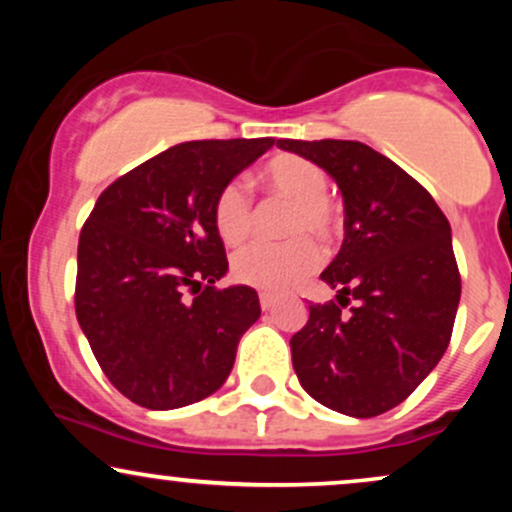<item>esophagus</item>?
I'll return each instance as SVG.
<instances>
[{"mask_svg":"<svg viewBox=\"0 0 512 512\" xmlns=\"http://www.w3.org/2000/svg\"><path fill=\"white\" fill-rule=\"evenodd\" d=\"M276 305V298L269 296V293H260V308L262 310H272Z\"/></svg>","mask_w":512,"mask_h":512,"instance_id":"esophagus-1","label":"esophagus"}]
</instances>
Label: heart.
Returning a JSON list of instances; mask_svg holds the SVG:
<instances>
[{"label":"heart","mask_w":512,"mask_h":512,"mask_svg":"<svg viewBox=\"0 0 512 512\" xmlns=\"http://www.w3.org/2000/svg\"><path fill=\"white\" fill-rule=\"evenodd\" d=\"M260 185L272 199L289 202L284 233L286 243H255L238 250L233 257V276L240 284L260 291L284 293L305 276L320 269L325 252L320 243H332L339 233V214L327 197L330 175L320 163L298 154H279L264 163ZM216 233L223 243L240 245L255 228V202L245 182L231 180L214 199Z\"/></svg>","instance_id":"1"}]
</instances>
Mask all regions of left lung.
<instances>
[{"instance_id":"8db88e82","label":"left lung","mask_w":512,"mask_h":512,"mask_svg":"<svg viewBox=\"0 0 512 512\" xmlns=\"http://www.w3.org/2000/svg\"><path fill=\"white\" fill-rule=\"evenodd\" d=\"M320 163L344 197V243L320 274L337 303L308 305L291 337L303 390L339 414L370 419L402 404L448 349L460 303L450 223L424 185L361 142L279 139ZM349 302L355 308L346 314Z\"/></svg>"}]
</instances>
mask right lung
<instances>
[{"label": "right lung", "instance_id": "1", "mask_svg": "<svg viewBox=\"0 0 512 512\" xmlns=\"http://www.w3.org/2000/svg\"><path fill=\"white\" fill-rule=\"evenodd\" d=\"M269 146H170L105 187L81 228L76 320L105 378L139 407L178 409L219 390L262 313L250 286H214L228 260L211 209Z\"/></svg>", "mask_w": 512, "mask_h": 512}]
</instances>
